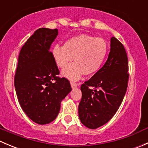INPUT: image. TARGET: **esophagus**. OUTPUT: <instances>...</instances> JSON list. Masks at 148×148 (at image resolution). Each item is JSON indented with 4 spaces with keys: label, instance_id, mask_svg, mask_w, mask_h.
<instances>
[{
    "label": "esophagus",
    "instance_id": "34e87169",
    "mask_svg": "<svg viewBox=\"0 0 148 148\" xmlns=\"http://www.w3.org/2000/svg\"><path fill=\"white\" fill-rule=\"evenodd\" d=\"M77 84H76V83H74V82H71V88H76V87H77Z\"/></svg>",
    "mask_w": 148,
    "mask_h": 148
}]
</instances>
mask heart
Returning a JSON list of instances; mask_svg holds the SVG:
<instances>
[{"label":"heart","instance_id":"1","mask_svg":"<svg viewBox=\"0 0 148 148\" xmlns=\"http://www.w3.org/2000/svg\"><path fill=\"white\" fill-rule=\"evenodd\" d=\"M107 49V43L103 38L81 34L70 38L64 46L55 45L52 49V56L56 64L62 69L74 58L75 63L64 70L62 75L77 81L83 74L92 75L100 69Z\"/></svg>","mask_w":148,"mask_h":148}]
</instances>
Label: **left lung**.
Returning a JSON list of instances; mask_svg holds the SVG:
<instances>
[{
    "mask_svg": "<svg viewBox=\"0 0 148 148\" xmlns=\"http://www.w3.org/2000/svg\"><path fill=\"white\" fill-rule=\"evenodd\" d=\"M128 59L122 43L110 40V51L104 66L82 84L78 112L82 123L97 129L109 122L118 110L127 88Z\"/></svg>",
    "mask_w": 148,
    "mask_h": 148,
    "instance_id": "8db88e82",
    "label": "left lung"
}]
</instances>
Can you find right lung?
I'll list each match as a JSON object with an SVG mask.
<instances>
[{
  "label": "right lung",
  "mask_w": 148,
  "mask_h": 148,
  "mask_svg": "<svg viewBox=\"0 0 148 148\" xmlns=\"http://www.w3.org/2000/svg\"><path fill=\"white\" fill-rule=\"evenodd\" d=\"M58 29L41 28L21 49L14 85L19 104L26 115L39 125L57 117L61 102L71 91L66 79L60 78L50 51Z\"/></svg>",
  "instance_id": "right-lung-1"
}]
</instances>
